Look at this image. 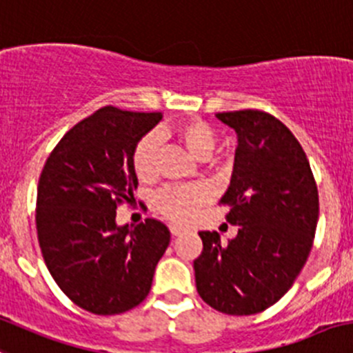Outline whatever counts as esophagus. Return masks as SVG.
I'll return each mask as SVG.
<instances>
[{
	"label": "esophagus",
	"mask_w": 353,
	"mask_h": 353,
	"mask_svg": "<svg viewBox=\"0 0 353 353\" xmlns=\"http://www.w3.org/2000/svg\"><path fill=\"white\" fill-rule=\"evenodd\" d=\"M170 232H172V236H179L181 232H183V228H179V225L172 224V225H170Z\"/></svg>",
	"instance_id": "esophagus-1"
}]
</instances>
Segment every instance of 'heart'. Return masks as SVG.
<instances>
[{
	"instance_id": "b5f03b06",
	"label": "heart",
	"mask_w": 353,
	"mask_h": 353,
	"mask_svg": "<svg viewBox=\"0 0 353 353\" xmlns=\"http://www.w3.org/2000/svg\"><path fill=\"white\" fill-rule=\"evenodd\" d=\"M162 136H172L177 141L183 143L191 155L203 160L214 152L217 145V132L210 124L201 119H186L174 125L170 131H162ZM157 150H159V138L155 134H148L139 139L132 152V169L139 181H150L155 177ZM207 198L205 190L198 186H177L169 188L159 194V208L163 215L174 222H188L194 215L201 203Z\"/></svg>"
}]
</instances>
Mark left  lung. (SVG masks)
Returning a JSON list of instances; mask_svg holds the SVG:
<instances>
[{
	"instance_id": "obj_1",
	"label": "left lung",
	"mask_w": 353,
	"mask_h": 353,
	"mask_svg": "<svg viewBox=\"0 0 353 353\" xmlns=\"http://www.w3.org/2000/svg\"><path fill=\"white\" fill-rule=\"evenodd\" d=\"M215 117L238 136L231 184L221 203L238 225L228 245L215 231L198 232L193 262L198 295L229 316L274 305L305 265L319 219V194L305 152L288 128L260 110Z\"/></svg>"
}]
</instances>
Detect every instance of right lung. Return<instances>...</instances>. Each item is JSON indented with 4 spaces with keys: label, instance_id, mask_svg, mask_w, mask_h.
Here are the masks:
<instances>
[{
    "label": "right lung",
    "instance_id": "right-lung-1",
    "mask_svg": "<svg viewBox=\"0 0 353 353\" xmlns=\"http://www.w3.org/2000/svg\"><path fill=\"white\" fill-rule=\"evenodd\" d=\"M162 121L105 107L75 124L48 157L37 184L36 228L46 268L81 309L114 316L134 309L152 290L170 232L146 219L117 225V205L134 200L132 152Z\"/></svg>",
    "mask_w": 353,
    "mask_h": 353
}]
</instances>
